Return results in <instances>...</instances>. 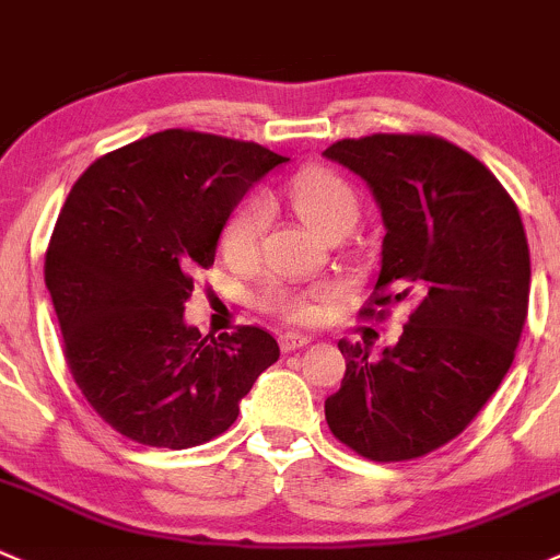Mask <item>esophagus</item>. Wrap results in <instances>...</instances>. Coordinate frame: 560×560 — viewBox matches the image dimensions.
Returning a JSON list of instances; mask_svg holds the SVG:
<instances>
[{
	"label": "esophagus",
	"mask_w": 560,
	"mask_h": 560,
	"mask_svg": "<svg viewBox=\"0 0 560 560\" xmlns=\"http://www.w3.org/2000/svg\"><path fill=\"white\" fill-rule=\"evenodd\" d=\"M310 342H313V339L304 337V334H293V331L280 334V348H282V353H293V350H302V348H307Z\"/></svg>",
	"instance_id": "1"
}]
</instances>
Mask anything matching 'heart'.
<instances>
[{"instance_id":"obj_1","label":"heart","mask_w":560,"mask_h":560,"mask_svg":"<svg viewBox=\"0 0 560 560\" xmlns=\"http://www.w3.org/2000/svg\"><path fill=\"white\" fill-rule=\"evenodd\" d=\"M285 196L296 215L323 240L350 234V229L359 221V196L342 175L331 170L313 166V170L299 172L288 183ZM269 221H272V207L264 199H247L223 229V256L234 267H247V264L256 261ZM261 304L269 313H278L293 323H304L315 315V304L307 296L285 291V288H269Z\"/></svg>"}]
</instances>
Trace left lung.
<instances>
[{
    "mask_svg": "<svg viewBox=\"0 0 560 560\" xmlns=\"http://www.w3.org/2000/svg\"><path fill=\"white\" fill-rule=\"evenodd\" d=\"M323 155L359 175L383 215L374 307L415 302L377 361L339 342L348 369L326 423L369 460L420 458L471 423L515 359L532 288L521 212L486 164L442 137L372 135Z\"/></svg>",
    "mask_w": 560,
    "mask_h": 560,
    "instance_id": "left-lung-1",
    "label": "left lung"
}]
</instances>
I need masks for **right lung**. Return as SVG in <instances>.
Here are the masks:
<instances>
[{
	"label": "right lung",
	"instance_id": "1",
	"mask_svg": "<svg viewBox=\"0 0 560 560\" xmlns=\"http://www.w3.org/2000/svg\"><path fill=\"white\" fill-rule=\"evenodd\" d=\"M285 161L256 142L166 129L96 159L69 191L45 285L74 383L129 440L210 442L280 359L264 328L207 339L183 313L234 207Z\"/></svg>",
	"mask_w": 560,
	"mask_h": 560
}]
</instances>
